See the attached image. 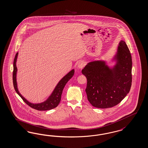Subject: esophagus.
<instances>
[{
	"instance_id": "obj_1",
	"label": "esophagus",
	"mask_w": 148,
	"mask_h": 148,
	"mask_svg": "<svg viewBox=\"0 0 148 148\" xmlns=\"http://www.w3.org/2000/svg\"><path fill=\"white\" fill-rule=\"evenodd\" d=\"M84 66H85V63L83 62H79V63L78 64L77 67L78 68H79V69H82Z\"/></svg>"
}]
</instances>
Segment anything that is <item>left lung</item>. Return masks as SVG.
Masks as SVG:
<instances>
[{
	"instance_id": "8db88e82",
	"label": "left lung",
	"mask_w": 148,
	"mask_h": 148,
	"mask_svg": "<svg viewBox=\"0 0 148 148\" xmlns=\"http://www.w3.org/2000/svg\"><path fill=\"white\" fill-rule=\"evenodd\" d=\"M113 61L108 66L104 60L87 64L82 73L87 79L88 100L92 106L107 108L118 105L127 95L132 84V57L125 42L120 41Z\"/></svg>"
}]
</instances>
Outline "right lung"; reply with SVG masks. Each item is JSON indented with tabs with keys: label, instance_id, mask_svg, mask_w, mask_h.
I'll use <instances>...</instances> for the list:
<instances>
[{
	"label": "right lung",
	"instance_id": "add662e5",
	"mask_svg": "<svg viewBox=\"0 0 148 148\" xmlns=\"http://www.w3.org/2000/svg\"><path fill=\"white\" fill-rule=\"evenodd\" d=\"M18 53H16L14 61V71H13V84L14 86V90L18 95L24 101V102L33 108L35 110H52L57 107L58 105L60 103L61 100V97L62 94V90L64 86L66 85L67 82L69 81L73 76L75 73V70L73 69L71 71L69 72L65 76L62 78V79L59 82L57 85L55 87L51 95L48 97L47 99L44 102L38 103H33L29 102L27 99H25L23 96L19 93V91L17 88V83L16 80V74L17 71V69L16 66V61L18 56Z\"/></svg>",
	"mask_w": 148,
	"mask_h": 148
}]
</instances>
